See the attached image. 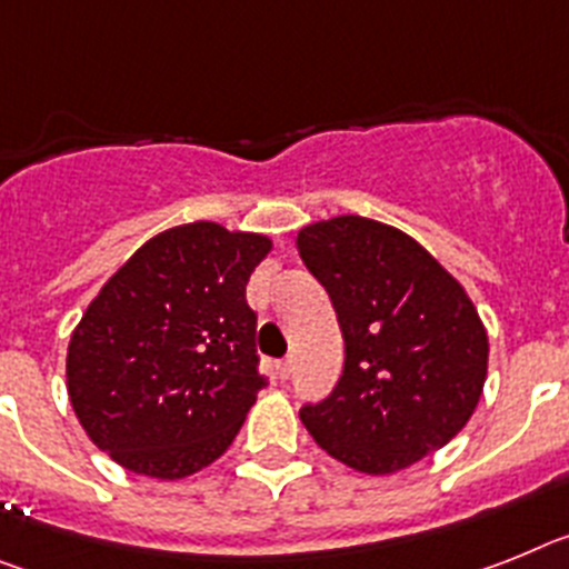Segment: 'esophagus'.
<instances>
[{
    "instance_id": "34e87169",
    "label": "esophagus",
    "mask_w": 569,
    "mask_h": 569,
    "mask_svg": "<svg viewBox=\"0 0 569 569\" xmlns=\"http://www.w3.org/2000/svg\"><path fill=\"white\" fill-rule=\"evenodd\" d=\"M291 369H295V358H283L278 363V375H280V380H286L291 375Z\"/></svg>"
}]
</instances>
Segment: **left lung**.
<instances>
[{
  "label": "left lung",
  "instance_id": "8db88e82",
  "mask_svg": "<svg viewBox=\"0 0 569 569\" xmlns=\"http://www.w3.org/2000/svg\"><path fill=\"white\" fill-rule=\"evenodd\" d=\"M343 332V375L300 421L346 467L389 476L467 427L487 380V329L463 286L418 240L343 214L298 231Z\"/></svg>",
  "mask_w": 569,
  "mask_h": 569
}]
</instances>
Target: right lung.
I'll return each mask as SVG.
<instances>
[{
    "mask_svg": "<svg viewBox=\"0 0 569 569\" xmlns=\"http://www.w3.org/2000/svg\"><path fill=\"white\" fill-rule=\"evenodd\" d=\"M269 251L263 234L177 226L91 300L68 343V395L120 467L177 481L231 447L266 387L246 283Z\"/></svg>",
    "mask_w": 569,
    "mask_h": 569,
    "instance_id": "1",
    "label": "right lung"
}]
</instances>
